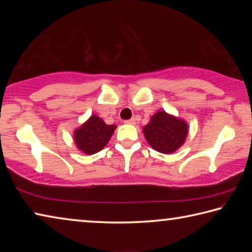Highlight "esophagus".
I'll return each instance as SVG.
<instances>
[{
	"label": "esophagus",
	"mask_w": 252,
	"mask_h": 252,
	"mask_svg": "<svg viewBox=\"0 0 252 252\" xmlns=\"http://www.w3.org/2000/svg\"><path fill=\"white\" fill-rule=\"evenodd\" d=\"M125 124H129V125H135V119H128V121H125Z\"/></svg>",
	"instance_id": "34e87169"
}]
</instances>
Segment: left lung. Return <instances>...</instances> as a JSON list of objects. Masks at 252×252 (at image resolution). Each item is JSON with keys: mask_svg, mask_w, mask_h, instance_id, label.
<instances>
[{"mask_svg": "<svg viewBox=\"0 0 252 252\" xmlns=\"http://www.w3.org/2000/svg\"><path fill=\"white\" fill-rule=\"evenodd\" d=\"M143 133L153 150L170 154L185 143L188 134V124L184 119L160 110L151 117L150 123L143 128Z\"/></svg>", "mask_w": 252, "mask_h": 252, "instance_id": "1", "label": "left lung"}]
</instances>
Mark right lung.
Masks as SVG:
<instances>
[{
	"instance_id": "obj_1",
	"label": "right lung",
	"mask_w": 252,
	"mask_h": 252,
	"mask_svg": "<svg viewBox=\"0 0 252 252\" xmlns=\"http://www.w3.org/2000/svg\"><path fill=\"white\" fill-rule=\"evenodd\" d=\"M115 129V125H107L98 116L92 115L74 131L76 148L89 156L99 152L108 144Z\"/></svg>"
}]
</instances>
